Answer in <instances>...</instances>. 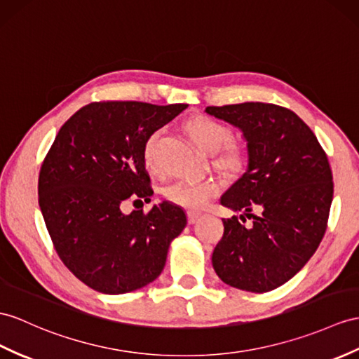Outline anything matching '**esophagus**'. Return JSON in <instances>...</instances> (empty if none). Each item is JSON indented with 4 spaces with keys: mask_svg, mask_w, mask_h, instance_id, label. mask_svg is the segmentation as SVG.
<instances>
[{
    "mask_svg": "<svg viewBox=\"0 0 359 359\" xmlns=\"http://www.w3.org/2000/svg\"><path fill=\"white\" fill-rule=\"evenodd\" d=\"M199 217H201V213H196V212H189L187 213L189 224H196L199 221Z\"/></svg>",
    "mask_w": 359,
    "mask_h": 359,
    "instance_id": "34e87169",
    "label": "esophagus"
}]
</instances>
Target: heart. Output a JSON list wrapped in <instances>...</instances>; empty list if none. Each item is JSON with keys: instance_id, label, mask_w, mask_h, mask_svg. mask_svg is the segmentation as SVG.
<instances>
[{"instance_id": "b5f03b06", "label": "heart", "mask_w": 359, "mask_h": 359, "mask_svg": "<svg viewBox=\"0 0 359 359\" xmlns=\"http://www.w3.org/2000/svg\"><path fill=\"white\" fill-rule=\"evenodd\" d=\"M186 129L191 142L196 144L198 149L210 155L219 152L230 140L229 128L205 116H199L189 120ZM161 134L163 129H156L144 142L143 160L149 168H156L155 151ZM242 160L243 152L239 144L230 143L224 148V154L221 156L222 165L236 168V165L242 163ZM217 194H219V187H217L216 182L195 178H180L164 189V196L168 198V201L189 210H199L205 207Z\"/></svg>"}]
</instances>
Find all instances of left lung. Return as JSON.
<instances>
[{"label": "left lung", "instance_id": "obj_1", "mask_svg": "<svg viewBox=\"0 0 359 359\" xmlns=\"http://www.w3.org/2000/svg\"><path fill=\"white\" fill-rule=\"evenodd\" d=\"M205 112L238 128L247 142V170L221 196V204L252 217L251 226L236 216L222 219L213 268L238 290L273 291L299 273L325 236L334 198L327 156L291 109L245 102L207 107ZM252 206H260L262 215H250Z\"/></svg>", "mask_w": 359, "mask_h": 359}]
</instances>
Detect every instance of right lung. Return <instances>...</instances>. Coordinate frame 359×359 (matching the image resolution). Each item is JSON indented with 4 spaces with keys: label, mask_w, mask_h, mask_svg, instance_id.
Here are the masks:
<instances>
[{
    "label": "right lung",
    "mask_w": 359,
    "mask_h": 359,
    "mask_svg": "<svg viewBox=\"0 0 359 359\" xmlns=\"http://www.w3.org/2000/svg\"><path fill=\"white\" fill-rule=\"evenodd\" d=\"M186 108L94 102L59 129L41 168L39 207L60 260L91 290L117 295L154 282L187 225L170 201L121 212L129 198L151 201L144 142Z\"/></svg>",
    "instance_id": "right-lung-1"
}]
</instances>
